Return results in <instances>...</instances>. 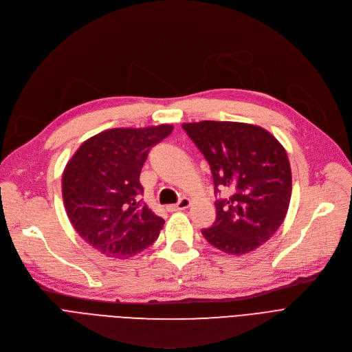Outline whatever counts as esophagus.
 I'll use <instances>...</instances> for the list:
<instances>
[{
    "mask_svg": "<svg viewBox=\"0 0 352 352\" xmlns=\"http://www.w3.org/2000/svg\"><path fill=\"white\" fill-rule=\"evenodd\" d=\"M192 206V201H190V199H188V197H182L176 204H173V206H169L168 208V210L169 212H176V210H186V209H189Z\"/></svg>",
    "mask_w": 352,
    "mask_h": 352,
    "instance_id": "34e87169",
    "label": "esophagus"
}]
</instances>
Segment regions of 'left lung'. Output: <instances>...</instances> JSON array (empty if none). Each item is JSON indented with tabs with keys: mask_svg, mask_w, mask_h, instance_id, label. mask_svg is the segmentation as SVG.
I'll return each instance as SVG.
<instances>
[{
	"mask_svg": "<svg viewBox=\"0 0 352 352\" xmlns=\"http://www.w3.org/2000/svg\"><path fill=\"white\" fill-rule=\"evenodd\" d=\"M182 128L208 160L217 199L216 220L201 234L233 256L250 253L278 230L292 199L287 152L268 131L241 122L201 120Z\"/></svg>",
	"mask_w": 352,
	"mask_h": 352,
	"instance_id": "1",
	"label": "left lung"
}]
</instances>
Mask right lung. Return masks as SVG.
<instances>
[{
  "label": "right lung",
  "instance_id": "right-lung-1",
  "mask_svg": "<svg viewBox=\"0 0 352 352\" xmlns=\"http://www.w3.org/2000/svg\"><path fill=\"white\" fill-rule=\"evenodd\" d=\"M172 125L115 128L84 143L62 175V197L76 233L108 257H132L159 237L164 220L139 197L149 151L168 138Z\"/></svg>",
  "mask_w": 352,
  "mask_h": 352
}]
</instances>
